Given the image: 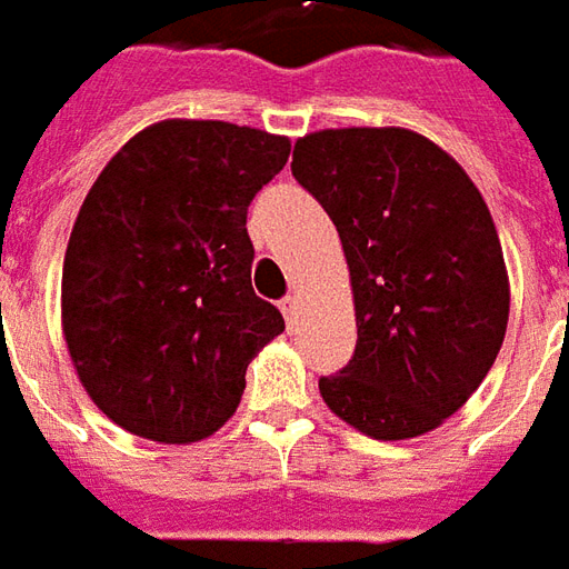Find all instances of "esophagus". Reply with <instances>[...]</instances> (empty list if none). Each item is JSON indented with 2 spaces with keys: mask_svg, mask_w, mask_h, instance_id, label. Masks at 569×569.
Instances as JSON below:
<instances>
[{
  "mask_svg": "<svg viewBox=\"0 0 569 569\" xmlns=\"http://www.w3.org/2000/svg\"><path fill=\"white\" fill-rule=\"evenodd\" d=\"M297 309H300V300H297V297H284V300H281V312H284V319H288V322H293Z\"/></svg>",
  "mask_w": 569,
  "mask_h": 569,
  "instance_id": "obj_1",
  "label": "esophagus"
}]
</instances>
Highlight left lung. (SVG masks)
I'll return each instance as SVG.
<instances>
[{
    "label": "left lung",
    "instance_id": "1",
    "mask_svg": "<svg viewBox=\"0 0 569 569\" xmlns=\"http://www.w3.org/2000/svg\"><path fill=\"white\" fill-rule=\"evenodd\" d=\"M293 179L343 244L356 352L319 393L371 440H411L483 383L508 328L511 284L480 188L452 154L402 127L309 132Z\"/></svg>",
    "mask_w": 569,
    "mask_h": 569
}]
</instances>
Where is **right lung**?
Returning a JSON list of instances; mask_svg holds the SVG:
<instances>
[{
    "label": "right lung",
    "mask_w": 569,
    "mask_h": 569,
    "mask_svg": "<svg viewBox=\"0 0 569 569\" xmlns=\"http://www.w3.org/2000/svg\"><path fill=\"white\" fill-rule=\"evenodd\" d=\"M288 136L160 120L101 170L70 232L61 331L98 409L136 437L207 440L241 402L250 359L284 331L250 284L247 207Z\"/></svg>",
    "instance_id": "right-lung-1"
}]
</instances>
